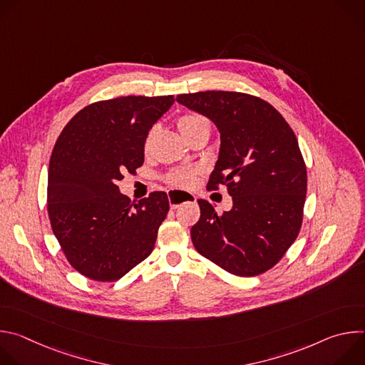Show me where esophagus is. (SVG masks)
I'll use <instances>...</instances> for the list:
<instances>
[{
    "label": "esophagus",
    "mask_w": 365,
    "mask_h": 365,
    "mask_svg": "<svg viewBox=\"0 0 365 365\" xmlns=\"http://www.w3.org/2000/svg\"><path fill=\"white\" fill-rule=\"evenodd\" d=\"M196 200L195 195L189 192H182V190H170L169 192V202L172 210H178V207L185 203V202H193Z\"/></svg>",
    "instance_id": "esophagus-1"
}]
</instances>
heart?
Listing matches in <instances>:
<instances>
[{
	"label": "heart",
	"instance_id": "obj_1",
	"mask_svg": "<svg viewBox=\"0 0 365 365\" xmlns=\"http://www.w3.org/2000/svg\"><path fill=\"white\" fill-rule=\"evenodd\" d=\"M178 127H179V130H180V133L183 134L185 138H189L190 135H193L195 133L202 131V130H207V131L211 130L210 121H207L203 115H199V114H186V115L179 117ZM153 133L154 131H151L145 138V143H144L145 151L150 148ZM196 173L197 172L195 169H176L169 175V182L175 186L187 187V186H192L195 183Z\"/></svg>",
	"mask_w": 365,
	"mask_h": 365
}]
</instances>
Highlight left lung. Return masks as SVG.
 <instances>
[{"mask_svg":"<svg viewBox=\"0 0 365 365\" xmlns=\"http://www.w3.org/2000/svg\"><path fill=\"white\" fill-rule=\"evenodd\" d=\"M186 108L210 118L221 145L210 185H227L230 211L200 199L190 237L200 255L225 272L251 277L276 266L296 240L307 175L297 138L269 102L252 95L206 91L178 95Z\"/></svg>","mask_w":365,"mask_h":365,"instance_id":"1","label":"left lung"}]
</instances>
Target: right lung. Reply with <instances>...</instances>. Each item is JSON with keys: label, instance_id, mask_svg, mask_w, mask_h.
Listing matches in <instances>:
<instances>
[{"label": "right lung", "instance_id": "1", "mask_svg": "<svg viewBox=\"0 0 365 365\" xmlns=\"http://www.w3.org/2000/svg\"><path fill=\"white\" fill-rule=\"evenodd\" d=\"M168 96H121L81 110L59 135L48 165L47 211L68 262L96 282H115L153 248L169 212L165 192L131 202L118 189L144 163L151 127Z\"/></svg>", "mask_w": 365, "mask_h": 365}]
</instances>
